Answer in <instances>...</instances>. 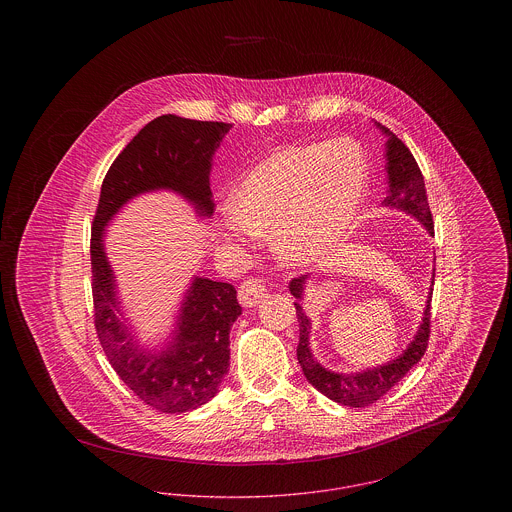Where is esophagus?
I'll return each instance as SVG.
<instances>
[{
	"label": "esophagus",
	"instance_id": "esophagus-1",
	"mask_svg": "<svg viewBox=\"0 0 512 512\" xmlns=\"http://www.w3.org/2000/svg\"><path fill=\"white\" fill-rule=\"evenodd\" d=\"M267 286H265V280L263 278H247L242 284H240V290H238V299L244 307H255L261 299L267 297Z\"/></svg>",
	"mask_w": 512,
	"mask_h": 512
}]
</instances>
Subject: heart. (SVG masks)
Returning a JSON list of instances; mask_svg holds the SVG:
<instances>
[{
	"mask_svg": "<svg viewBox=\"0 0 512 512\" xmlns=\"http://www.w3.org/2000/svg\"><path fill=\"white\" fill-rule=\"evenodd\" d=\"M366 186L365 151L351 140L284 147L245 176L222 230L236 244L272 232L282 261L318 263L353 230Z\"/></svg>",
	"mask_w": 512,
	"mask_h": 512,
	"instance_id": "1",
	"label": "heart"
}]
</instances>
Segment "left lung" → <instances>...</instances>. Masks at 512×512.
<instances>
[{
	"label": "left lung",
	"mask_w": 512,
	"mask_h": 512,
	"mask_svg": "<svg viewBox=\"0 0 512 512\" xmlns=\"http://www.w3.org/2000/svg\"><path fill=\"white\" fill-rule=\"evenodd\" d=\"M382 130L388 134L386 171H388V180H390V190H388V197L384 199V205L397 207V209L413 215L434 236V219H432V211L428 205V195H426L424 176L420 172V167L414 161L409 147L405 146L388 128H382ZM305 278H307V274L297 276L290 282V292L293 293V297H297V299L303 297ZM430 301H432V297H428V305L424 311L420 330L414 336L413 343L407 347V351L399 359L391 361L386 366H378V368L365 370L359 374H336V372H330L318 365L309 351L311 322H309V318L305 317L301 305L293 303L295 313H297V322H299L297 361L303 368L305 378L318 391H322L326 397H330L332 401H336L340 405H349V407L357 409V407H368V405L376 403L424 357V353L428 349V340H430V317H432Z\"/></svg>",
	"instance_id": "1"
}]
</instances>
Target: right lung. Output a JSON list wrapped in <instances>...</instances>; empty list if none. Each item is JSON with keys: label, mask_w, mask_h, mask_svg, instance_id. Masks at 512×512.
I'll list each match as a JSON object with an SVG mask.
<instances>
[{"label": "right lung", "mask_w": 512, "mask_h": 512, "mask_svg": "<svg viewBox=\"0 0 512 512\" xmlns=\"http://www.w3.org/2000/svg\"><path fill=\"white\" fill-rule=\"evenodd\" d=\"M230 128L228 122L157 117L122 149L101 184L90 240L96 334L126 388L159 413H186L217 395L230 366V328L242 315L236 288L195 278L174 341L161 355H146L134 347L119 317L101 234L130 197L157 188L174 190L211 215V155Z\"/></svg>", "instance_id": "add662e5"}]
</instances>
